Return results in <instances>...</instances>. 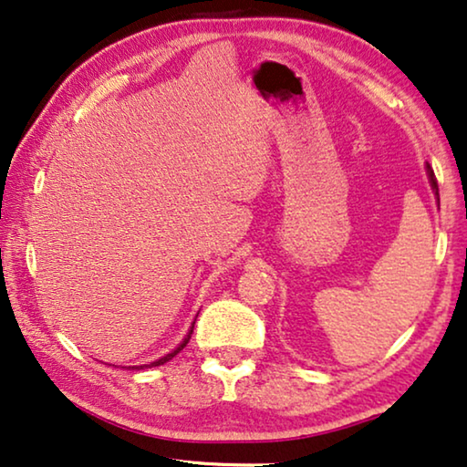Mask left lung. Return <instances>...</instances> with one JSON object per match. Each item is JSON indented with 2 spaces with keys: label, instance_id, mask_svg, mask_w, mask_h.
Instances as JSON below:
<instances>
[{
  "label": "left lung",
  "instance_id": "obj_1",
  "mask_svg": "<svg viewBox=\"0 0 467 467\" xmlns=\"http://www.w3.org/2000/svg\"><path fill=\"white\" fill-rule=\"evenodd\" d=\"M426 174H428V181H431V187H432V191H434L436 199H439V184H436V179H434V172H432L431 164H426Z\"/></svg>",
  "mask_w": 467,
  "mask_h": 467
}]
</instances>
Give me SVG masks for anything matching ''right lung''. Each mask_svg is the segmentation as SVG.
<instances>
[{
  "label": "right lung",
  "instance_id": "right-lung-1",
  "mask_svg": "<svg viewBox=\"0 0 467 467\" xmlns=\"http://www.w3.org/2000/svg\"><path fill=\"white\" fill-rule=\"evenodd\" d=\"M193 328H195V322L193 324H191V328H189V332H187V335H184V338L181 340V343H179V347H174V349L172 351H170V353H166L164 355V358H160V359H155V361H151V364H143V366H132V368H135V369H145V368H155V366H164L166 364V361H170V359H172L174 358V355H179L182 349H184V347H187V343H189V338H191V335H193Z\"/></svg>",
  "mask_w": 467,
  "mask_h": 467
}]
</instances>
